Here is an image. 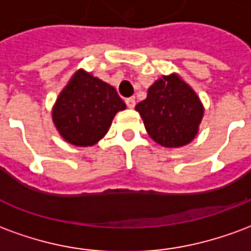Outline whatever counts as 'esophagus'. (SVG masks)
I'll list each match as a JSON object with an SVG mask.
<instances>
[{
    "instance_id": "esophagus-1",
    "label": "esophagus",
    "mask_w": 251,
    "mask_h": 251,
    "mask_svg": "<svg viewBox=\"0 0 251 251\" xmlns=\"http://www.w3.org/2000/svg\"><path fill=\"white\" fill-rule=\"evenodd\" d=\"M125 102H126V106H127L129 109H133V107L136 106V100H134V98H127Z\"/></svg>"
}]
</instances>
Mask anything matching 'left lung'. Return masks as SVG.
Instances as JSON below:
<instances>
[{
    "label": "left lung",
    "instance_id": "8db88e82",
    "mask_svg": "<svg viewBox=\"0 0 251 251\" xmlns=\"http://www.w3.org/2000/svg\"><path fill=\"white\" fill-rule=\"evenodd\" d=\"M148 134L164 148L188 145L199 133L204 115L201 100L179 74L163 75L136 106Z\"/></svg>",
    "mask_w": 251,
    "mask_h": 251
}]
</instances>
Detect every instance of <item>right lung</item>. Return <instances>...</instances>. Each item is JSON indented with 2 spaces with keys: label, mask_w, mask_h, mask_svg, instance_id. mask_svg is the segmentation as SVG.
Here are the masks:
<instances>
[{
  "label": "right lung",
  "mask_w": 251,
  "mask_h": 251,
  "mask_svg": "<svg viewBox=\"0 0 251 251\" xmlns=\"http://www.w3.org/2000/svg\"><path fill=\"white\" fill-rule=\"evenodd\" d=\"M125 109L113 86L80 68L59 94L52 121L66 142L93 147L106 136L115 114Z\"/></svg>",
  "instance_id": "1"
}]
</instances>
